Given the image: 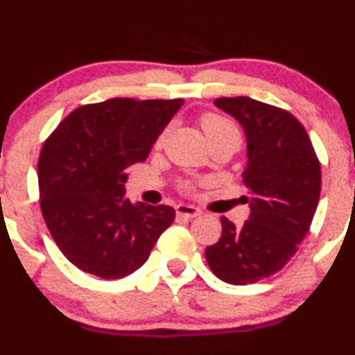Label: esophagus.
I'll return each mask as SVG.
<instances>
[{
	"label": "esophagus",
	"instance_id": "esophagus-1",
	"mask_svg": "<svg viewBox=\"0 0 355 355\" xmlns=\"http://www.w3.org/2000/svg\"><path fill=\"white\" fill-rule=\"evenodd\" d=\"M175 211H177L178 218H189V220L199 216V213H200L198 207L191 206V204H178V206L175 207Z\"/></svg>",
	"mask_w": 355,
	"mask_h": 355
}]
</instances>
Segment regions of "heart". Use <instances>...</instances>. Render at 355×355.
<instances>
[{"mask_svg": "<svg viewBox=\"0 0 355 355\" xmlns=\"http://www.w3.org/2000/svg\"><path fill=\"white\" fill-rule=\"evenodd\" d=\"M199 125H200V128H202L204 134H206L207 142L218 141V139H223V137H234V139H239V141H241V132H239V128L235 127L234 121H230L228 118L221 116V114H218V113L200 114ZM163 139H164V134H161L159 137L156 139L157 148L163 144ZM180 189L184 192H187V194H191V192H194V184L189 180H185L180 184Z\"/></svg>", "mask_w": 355, "mask_h": 355, "instance_id": "heart-1", "label": "heart"}]
</instances>
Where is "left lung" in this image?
I'll return each instance as SVG.
<instances>
[{
    "mask_svg": "<svg viewBox=\"0 0 355 355\" xmlns=\"http://www.w3.org/2000/svg\"><path fill=\"white\" fill-rule=\"evenodd\" d=\"M214 105L244 127L249 163L242 180L250 216L241 228L221 216V237L206 247V261L227 284H256L278 273L309 232L320 202V159L287 110L245 96L218 98Z\"/></svg>",
    "mask_w": 355,
    "mask_h": 355,
    "instance_id": "1",
    "label": "left lung"
}]
</instances>
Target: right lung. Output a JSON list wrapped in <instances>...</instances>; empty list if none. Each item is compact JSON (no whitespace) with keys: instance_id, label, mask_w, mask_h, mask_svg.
I'll return each instance as SVG.
<instances>
[{"instance_id":"1","label":"right lung","mask_w":355,"mask_h":355,"mask_svg":"<svg viewBox=\"0 0 355 355\" xmlns=\"http://www.w3.org/2000/svg\"><path fill=\"white\" fill-rule=\"evenodd\" d=\"M184 99L113 98L71 111L44 141L39 204L53 241L78 270L123 278L146 263L173 223L170 206L125 198L130 164L148 157Z\"/></svg>"}]
</instances>
